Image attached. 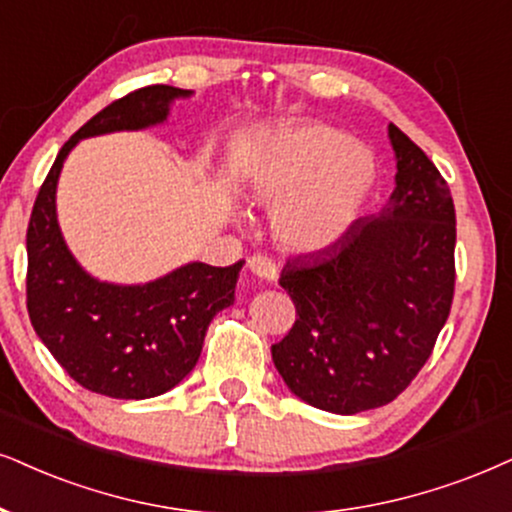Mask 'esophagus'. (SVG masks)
I'll list each match as a JSON object with an SVG mask.
<instances>
[{
	"instance_id": "34e87169",
	"label": "esophagus",
	"mask_w": 512,
	"mask_h": 512,
	"mask_svg": "<svg viewBox=\"0 0 512 512\" xmlns=\"http://www.w3.org/2000/svg\"><path fill=\"white\" fill-rule=\"evenodd\" d=\"M248 269L252 271L255 276L260 278H267V281H274L278 269H276V262L271 260L267 255H252L248 260Z\"/></svg>"
}]
</instances>
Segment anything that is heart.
<instances>
[{"label": "heart", "mask_w": 512, "mask_h": 512, "mask_svg": "<svg viewBox=\"0 0 512 512\" xmlns=\"http://www.w3.org/2000/svg\"><path fill=\"white\" fill-rule=\"evenodd\" d=\"M373 184L371 151L326 122L278 129L248 170L252 196L278 203L276 236L293 250L338 241L361 215Z\"/></svg>", "instance_id": "1"}]
</instances>
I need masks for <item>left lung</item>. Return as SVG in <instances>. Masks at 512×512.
Masks as SVG:
<instances>
[{"label": "left lung", "mask_w": 512, "mask_h": 512, "mask_svg": "<svg viewBox=\"0 0 512 512\" xmlns=\"http://www.w3.org/2000/svg\"><path fill=\"white\" fill-rule=\"evenodd\" d=\"M397 189L378 217L293 257L281 283L297 319L271 345L290 392L352 416L397 399L430 359L456 283V210L435 163L397 125Z\"/></svg>", "instance_id": "left-lung-1"}]
</instances>
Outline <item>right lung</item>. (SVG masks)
Masks as SVG:
<instances>
[{"mask_svg": "<svg viewBox=\"0 0 512 512\" xmlns=\"http://www.w3.org/2000/svg\"><path fill=\"white\" fill-rule=\"evenodd\" d=\"M189 89L151 84L96 113L63 144L28 224V314L32 328L84 390L113 399L158 397L196 366L217 312L234 302L238 271L191 262L144 286L96 281L70 255L56 219L63 160L80 139L167 120Z\"/></svg>", "mask_w": 512, "mask_h": 512, "instance_id": "obj_1", "label": "right lung"}]
</instances>
